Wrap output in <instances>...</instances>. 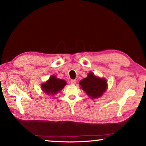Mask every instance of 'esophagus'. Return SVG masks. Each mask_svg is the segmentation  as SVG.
Here are the masks:
<instances>
[{
	"label": "esophagus",
	"mask_w": 146,
	"mask_h": 146,
	"mask_svg": "<svg viewBox=\"0 0 146 146\" xmlns=\"http://www.w3.org/2000/svg\"><path fill=\"white\" fill-rule=\"evenodd\" d=\"M76 83V80H71V84L75 85Z\"/></svg>",
	"instance_id": "1"
}]
</instances>
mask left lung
Masks as SVG:
<instances>
[{"label": "left lung", "mask_w": 146, "mask_h": 146, "mask_svg": "<svg viewBox=\"0 0 146 146\" xmlns=\"http://www.w3.org/2000/svg\"><path fill=\"white\" fill-rule=\"evenodd\" d=\"M80 85H81V88L92 99L100 97L107 88L106 79L96 76L92 72L89 73L86 78L82 80L80 82Z\"/></svg>", "instance_id": "1"}]
</instances>
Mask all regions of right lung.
<instances>
[{
  "label": "right lung",
  "mask_w": 146,
  "mask_h": 146,
  "mask_svg": "<svg viewBox=\"0 0 146 146\" xmlns=\"http://www.w3.org/2000/svg\"><path fill=\"white\" fill-rule=\"evenodd\" d=\"M66 85L64 80L58 79L54 75L51 76L47 82L41 85V89L46 94L54 95L61 91Z\"/></svg>",
  "instance_id": "obj_1"
}]
</instances>
